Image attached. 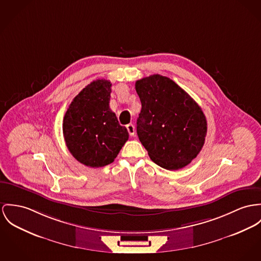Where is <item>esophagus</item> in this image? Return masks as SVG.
Masks as SVG:
<instances>
[{"label":"esophagus","mask_w":261,"mask_h":261,"mask_svg":"<svg viewBox=\"0 0 261 261\" xmlns=\"http://www.w3.org/2000/svg\"><path fill=\"white\" fill-rule=\"evenodd\" d=\"M126 128H127V131H128L129 135L130 136H134V134H135V127H134V125L133 124H128L126 126Z\"/></svg>","instance_id":"esophagus-1"}]
</instances>
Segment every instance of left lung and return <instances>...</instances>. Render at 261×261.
I'll return each mask as SVG.
<instances>
[{"mask_svg": "<svg viewBox=\"0 0 261 261\" xmlns=\"http://www.w3.org/2000/svg\"><path fill=\"white\" fill-rule=\"evenodd\" d=\"M142 109L137 134L151 160L167 170H179L195 159L204 144L206 119L198 103L160 74L136 81Z\"/></svg>", "mask_w": 261, "mask_h": 261, "instance_id": "8db88e82", "label": "left lung"}]
</instances>
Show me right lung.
<instances>
[{"mask_svg":"<svg viewBox=\"0 0 261 261\" xmlns=\"http://www.w3.org/2000/svg\"><path fill=\"white\" fill-rule=\"evenodd\" d=\"M111 85L106 80L92 81L73 98L63 118L67 149L87 167L111 164L129 138L109 108Z\"/></svg>","mask_w":261,"mask_h":261,"instance_id":"right-lung-1","label":"right lung"}]
</instances>
